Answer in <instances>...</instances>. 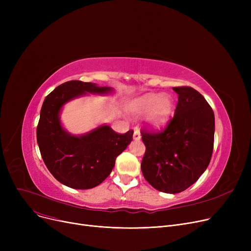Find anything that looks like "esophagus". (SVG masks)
Here are the masks:
<instances>
[{"label":"esophagus","instance_id":"obj_1","mask_svg":"<svg viewBox=\"0 0 251 251\" xmlns=\"http://www.w3.org/2000/svg\"><path fill=\"white\" fill-rule=\"evenodd\" d=\"M140 133H139V131L138 130H135L134 131V133H133V139L134 140H140Z\"/></svg>","mask_w":251,"mask_h":251}]
</instances>
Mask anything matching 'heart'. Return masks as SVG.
Returning a JSON list of instances; mask_svg holds the SVG:
<instances>
[{"label": "heart", "instance_id": "obj_1", "mask_svg": "<svg viewBox=\"0 0 251 251\" xmlns=\"http://www.w3.org/2000/svg\"><path fill=\"white\" fill-rule=\"evenodd\" d=\"M130 111L135 115L148 113L147 123L154 129L164 127L174 113V100L169 95L147 94L130 103Z\"/></svg>", "mask_w": 251, "mask_h": 251}]
</instances>
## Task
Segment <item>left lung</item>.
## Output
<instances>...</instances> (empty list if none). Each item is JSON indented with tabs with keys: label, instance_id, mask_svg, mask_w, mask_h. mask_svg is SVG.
<instances>
[{
	"label": "left lung",
	"instance_id": "8db88e82",
	"mask_svg": "<svg viewBox=\"0 0 251 251\" xmlns=\"http://www.w3.org/2000/svg\"><path fill=\"white\" fill-rule=\"evenodd\" d=\"M173 89L178 94L174 118L161 132H141L146 144L141 171L153 188L175 194L190 187L206 170L214 150L215 115L194 88Z\"/></svg>",
	"mask_w": 251,
	"mask_h": 251
}]
</instances>
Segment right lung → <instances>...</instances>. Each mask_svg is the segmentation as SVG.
<instances>
[{"mask_svg":"<svg viewBox=\"0 0 251 251\" xmlns=\"http://www.w3.org/2000/svg\"><path fill=\"white\" fill-rule=\"evenodd\" d=\"M114 89L79 80L67 81L45 99L36 129L43 160L60 183L74 189L94 188L107 178L117 156L132 141L133 131L118 134L100 125L82 135H73L62 126L60 114L65 103L86 96L110 95Z\"/></svg>","mask_w":251,"mask_h":251,"instance_id":"1","label":"right lung"}]
</instances>
